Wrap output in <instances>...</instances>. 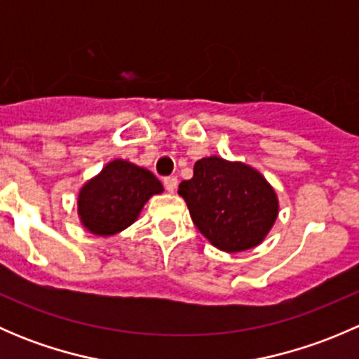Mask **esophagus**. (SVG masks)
Returning <instances> with one entry per match:
<instances>
[{"mask_svg": "<svg viewBox=\"0 0 359 359\" xmlns=\"http://www.w3.org/2000/svg\"><path fill=\"white\" fill-rule=\"evenodd\" d=\"M163 184H165V189L168 191V193H173V191L177 189V177H165V179H163Z\"/></svg>", "mask_w": 359, "mask_h": 359, "instance_id": "34e87169", "label": "esophagus"}]
</instances>
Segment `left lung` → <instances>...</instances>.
<instances>
[{
    "instance_id": "8db88e82",
    "label": "left lung",
    "mask_w": 359,
    "mask_h": 359,
    "mask_svg": "<svg viewBox=\"0 0 359 359\" xmlns=\"http://www.w3.org/2000/svg\"><path fill=\"white\" fill-rule=\"evenodd\" d=\"M179 194L194 226L224 252L262 243L278 217V198L269 182L252 166L219 156L196 161L193 179L180 182Z\"/></svg>"
}]
</instances>
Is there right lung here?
Listing matches in <instances>:
<instances>
[{
  "label": "right lung",
  "mask_w": 359,
  "mask_h": 359,
  "mask_svg": "<svg viewBox=\"0 0 359 359\" xmlns=\"http://www.w3.org/2000/svg\"><path fill=\"white\" fill-rule=\"evenodd\" d=\"M159 193L161 182L149 170L114 159L81 187L78 215L90 233L112 236L135 222L146 201Z\"/></svg>",
  "instance_id": "obj_1"
}]
</instances>
